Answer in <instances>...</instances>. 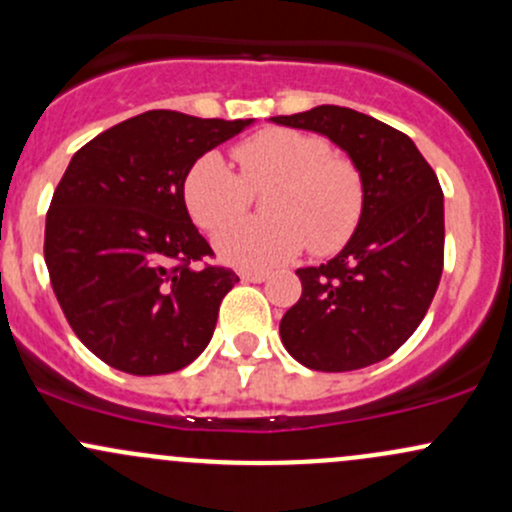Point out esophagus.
<instances>
[{"mask_svg": "<svg viewBox=\"0 0 512 512\" xmlns=\"http://www.w3.org/2000/svg\"><path fill=\"white\" fill-rule=\"evenodd\" d=\"M240 279H243V282L262 284L267 279V272H250V269H245V272H240Z\"/></svg>", "mask_w": 512, "mask_h": 512, "instance_id": "1", "label": "esophagus"}]
</instances>
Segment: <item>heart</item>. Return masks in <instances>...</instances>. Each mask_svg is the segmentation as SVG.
Returning a JSON list of instances; mask_svg holds the SVG:
<instances>
[{
    "instance_id": "1",
    "label": "heart",
    "mask_w": 512,
    "mask_h": 512,
    "mask_svg": "<svg viewBox=\"0 0 512 512\" xmlns=\"http://www.w3.org/2000/svg\"><path fill=\"white\" fill-rule=\"evenodd\" d=\"M233 157L238 172L218 153L201 155L182 184L196 226L209 233L222 228L213 245L230 265L267 269L306 245L313 255H333L355 235L367 204L364 177L355 160L333 153L325 138L265 128L240 140ZM262 188L268 189L266 218L236 222L249 208L251 192Z\"/></svg>"
}]
</instances>
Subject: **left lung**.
Returning <instances> with one entry per match:
<instances>
[{
    "label": "left lung",
    "mask_w": 512,
    "mask_h": 512,
    "mask_svg": "<svg viewBox=\"0 0 512 512\" xmlns=\"http://www.w3.org/2000/svg\"><path fill=\"white\" fill-rule=\"evenodd\" d=\"M274 123L323 133L367 187L362 221L340 255L299 269L301 299L279 323L284 347L316 372H352L403 345L428 313L445 265V196L406 133L345 106Z\"/></svg>",
    "instance_id": "obj_1"
}]
</instances>
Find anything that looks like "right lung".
<instances>
[{
    "label": "right lung",
    "instance_id": "add662e5",
    "mask_svg": "<svg viewBox=\"0 0 512 512\" xmlns=\"http://www.w3.org/2000/svg\"><path fill=\"white\" fill-rule=\"evenodd\" d=\"M250 123L155 109L72 155L50 201L43 255L67 323L109 367L170 374L209 345L218 306L240 279L204 262L213 250L182 184L201 155Z\"/></svg>",
    "mask_w": 512,
    "mask_h": 512
}]
</instances>
